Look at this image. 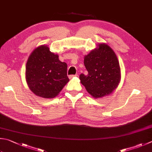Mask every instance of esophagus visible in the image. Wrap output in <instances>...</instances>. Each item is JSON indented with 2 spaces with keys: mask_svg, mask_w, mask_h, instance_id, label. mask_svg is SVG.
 Returning <instances> with one entry per match:
<instances>
[{
  "mask_svg": "<svg viewBox=\"0 0 152 152\" xmlns=\"http://www.w3.org/2000/svg\"><path fill=\"white\" fill-rule=\"evenodd\" d=\"M77 76H78V75H69V79H73V77H77Z\"/></svg>",
  "mask_w": 152,
  "mask_h": 152,
  "instance_id": "esophagus-1",
  "label": "esophagus"
}]
</instances>
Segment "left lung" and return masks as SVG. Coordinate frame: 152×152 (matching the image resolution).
Instances as JSON below:
<instances>
[{
    "label": "left lung",
    "mask_w": 152,
    "mask_h": 152,
    "mask_svg": "<svg viewBox=\"0 0 152 152\" xmlns=\"http://www.w3.org/2000/svg\"><path fill=\"white\" fill-rule=\"evenodd\" d=\"M87 75L81 74V83L94 99L109 95L118 87L121 79L118 59L113 50L104 43L99 44L84 56Z\"/></svg>",
    "instance_id": "8db88e82"
}]
</instances>
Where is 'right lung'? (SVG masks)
<instances>
[{
	"mask_svg": "<svg viewBox=\"0 0 152 152\" xmlns=\"http://www.w3.org/2000/svg\"><path fill=\"white\" fill-rule=\"evenodd\" d=\"M67 65L59 61L58 54L51 52L48 45L35 48L26 65V81L31 92L44 99L55 98L69 81Z\"/></svg>",
	"mask_w": 152,
	"mask_h": 152,
	"instance_id": "right-lung-1",
	"label": "right lung"
}]
</instances>
